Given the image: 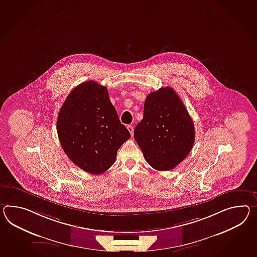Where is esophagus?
Here are the masks:
<instances>
[{"instance_id": "1", "label": "esophagus", "mask_w": 257, "mask_h": 257, "mask_svg": "<svg viewBox=\"0 0 257 257\" xmlns=\"http://www.w3.org/2000/svg\"><path fill=\"white\" fill-rule=\"evenodd\" d=\"M127 129H128V131L130 132V134L133 136V133H134V127L132 125H128L127 126Z\"/></svg>"}]
</instances>
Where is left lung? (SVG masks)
<instances>
[{"mask_svg":"<svg viewBox=\"0 0 257 257\" xmlns=\"http://www.w3.org/2000/svg\"><path fill=\"white\" fill-rule=\"evenodd\" d=\"M134 138L158 171L174 169L186 159L194 144V123L174 89L161 88L147 96Z\"/></svg>","mask_w":257,"mask_h":257,"instance_id":"1","label":"left lung"}]
</instances>
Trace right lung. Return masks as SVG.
<instances>
[{
  "instance_id": "right-lung-1",
  "label": "right lung",
  "mask_w": 257,
  "mask_h": 257,
  "mask_svg": "<svg viewBox=\"0 0 257 257\" xmlns=\"http://www.w3.org/2000/svg\"><path fill=\"white\" fill-rule=\"evenodd\" d=\"M57 131L69 160L93 175L109 169L120 146L131 138L107 89L94 81L82 82L70 92L58 113Z\"/></svg>"
}]
</instances>
